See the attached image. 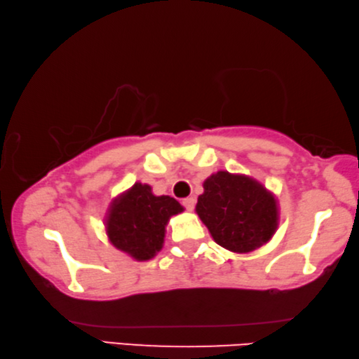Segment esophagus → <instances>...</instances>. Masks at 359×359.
Instances as JSON below:
<instances>
[{
  "instance_id": "esophagus-1",
  "label": "esophagus",
  "mask_w": 359,
  "mask_h": 359,
  "mask_svg": "<svg viewBox=\"0 0 359 359\" xmlns=\"http://www.w3.org/2000/svg\"><path fill=\"white\" fill-rule=\"evenodd\" d=\"M183 205H184V208H186L187 211H192L194 207H196V198H194V197L183 198Z\"/></svg>"
}]
</instances>
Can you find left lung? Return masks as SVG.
Instances as JSON below:
<instances>
[{
	"instance_id": "8db88e82",
	"label": "left lung",
	"mask_w": 359,
	"mask_h": 359,
	"mask_svg": "<svg viewBox=\"0 0 359 359\" xmlns=\"http://www.w3.org/2000/svg\"><path fill=\"white\" fill-rule=\"evenodd\" d=\"M196 211L215 242L232 252L261 248L278 227L273 194L250 176L222 170L203 181Z\"/></svg>"
}]
</instances>
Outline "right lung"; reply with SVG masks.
<instances>
[{"label":"right lung","instance_id":"add662e5","mask_svg":"<svg viewBox=\"0 0 359 359\" xmlns=\"http://www.w3.org/2000/svg\"><path fill=\"white\" fill-rule=\"evenodd\" d=\"M183 210L173 197L154 196L149 184L135 183L109 205V242L133 259H152L162 250L168 219Z\"/></svg>","mask_w":359,"mask_h":359}]
</instances>
